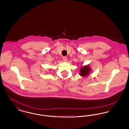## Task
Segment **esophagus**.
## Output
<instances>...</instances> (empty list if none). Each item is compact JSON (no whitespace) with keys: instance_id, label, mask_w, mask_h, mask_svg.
<instances>
[{"instance_id":"esophagus-1","label":"esophagus","mask_w":129,"mask_h":129,"mask_svg":"<svg viewBox=\"0 0 129 129\" xmlns=\"http://www.w3.org/2000/svg\"><path fill=\"white\" fill-rule=\"evenodd\" d=\"M63 60L64 61H67V58L66 56L63 57Z\"/></svg>"}]
</instances>
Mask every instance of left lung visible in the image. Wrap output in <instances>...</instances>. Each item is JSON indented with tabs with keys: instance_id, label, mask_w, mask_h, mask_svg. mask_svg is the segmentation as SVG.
<instances>
[{
	"instance_id": "1",
	"label": "left lung",
	"mask_w": 129,
	"mask_h": 129,
	"mask_svg": "<svg viewBox=\"0 0 129 129\" xmlns=\"http://www.w3.org/2000/svg\"><path fill=\"white\" fill-rule=\"evenodd\" d=\"M91 69L89 65H85L80 68V76L85 77L86 75H88L91 72Z\"/></svg>"
}]
</instances>
